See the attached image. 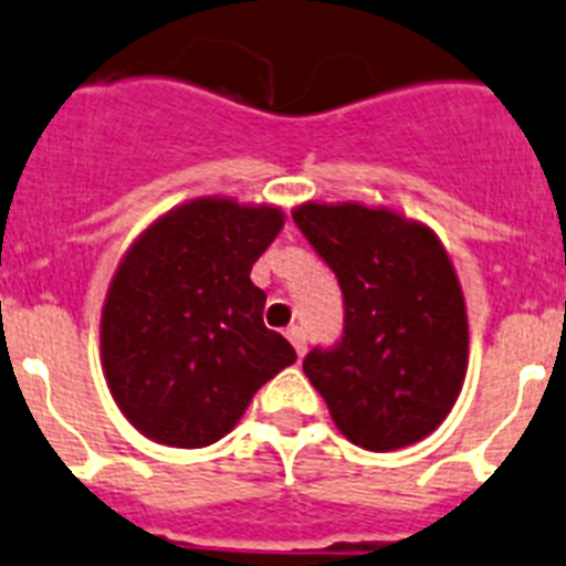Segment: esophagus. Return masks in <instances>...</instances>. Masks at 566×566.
Wrapping results in <instances>:
<instances>
[{"label": "esophagus", "mask_w": 566, "mask_h": 566, "mask_svg": "<svg viewBox=\"0 0 566 566\" xmlns=\"http://www.w3.org/2000/svg\"><path fill=\"white\" fill-rule=\"evenodd\" d=\"M286 337L289 340H292V346H294V352H297V355H306V332L301 329V326H292V329H286Z\"/></svg>", "instance_id": "obj_1"}]
</instances>
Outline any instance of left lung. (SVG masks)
<instances>
[{"label":"left lung","instance_id":"obj_1","mask_svg":"<svg viewBox=\"0 0 566 566\" xmlns=\"http://www.w3.org/2000/svg\"><path fill=\"white\" fill-rule=\"evenodd\" d=\"M297 229L340 283L343 340L303 371L355 447L392 452L441 427L470 364L455 265L432 229L386 206L301 202Z\"/></svg>","mask_w":566,"mask_h":566}]
</instances>
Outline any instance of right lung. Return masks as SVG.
<instances>
[{
    "label": "right lung",
    "instance_id": "1",
    "mask_svg": "<svg viewBox=\"0 0 566 566\" xmlns=\"http://www.w3.org/2000/svg\"><path fill=\"white\" fill-rule=\"evenodd\" d=\"M283 223L277 206L197 197L128 245L105 294L99 355L111 398L148 441H220L260 386L297 360L265 329V292L249 277Z\"/></svg>",
    "mask_w": 566,
    "mask_h": 566
}]
</instances>
